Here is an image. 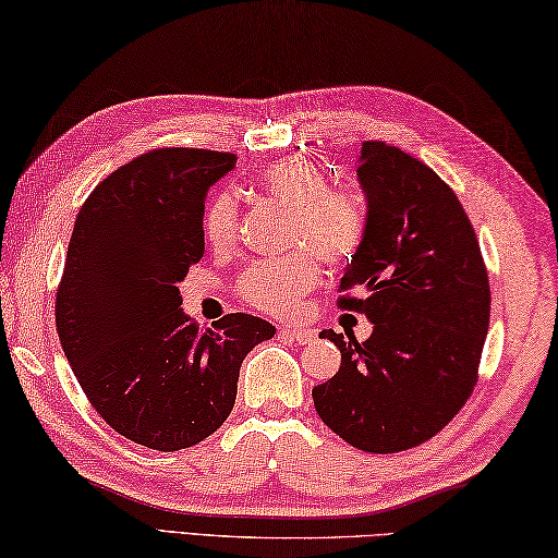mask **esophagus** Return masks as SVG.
Instances as JSON below:
<instances>
[{"label": "esophagus", "instance_id": "obj_1", "mask_svg": "<svg viewBox=\"0 0 558 558\" xmlns=\"http://www.w3.org/2000/svg\"><path fill=\"white\" fill-rule=\"evenodd\" d=\"M279 335H281V338H289V340L299 342V344H308V342L315 340V330H311V328H291V325H281Z\"/></svg>", "mask_w": 558, "mask_h": 558}]
</instances>
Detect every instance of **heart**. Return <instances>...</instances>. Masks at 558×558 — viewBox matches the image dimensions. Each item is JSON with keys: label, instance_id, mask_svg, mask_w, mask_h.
<instances>
[{"label": "heart", "instance_id": "b5f03b06", "mask_svg": "<svg viewBox=\"0 0 558 558\" xmlns=\"http://www.w3.org/2000/svg\"><path fill=\"white\" fill-rule=\"evenodd\" d=\"M255 189L291 214L289 245H306L328 265H344L360 252L366 235L362 198L332 189L328 174L306 157L271 162L255 177ZM238 198L218 192L206 206L204 235L214 250H228L238 240ZM320 281V267L310 252L250 265L238 281V293L257 311L291 315L301 299Z\"/></svg>", "mask_w": 558, "mask_h": 558}]
</instances>
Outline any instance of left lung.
I'll return each mask as SVG.
<instances>
[{"mask_svg":"<svg viewBox=\"0 0 558 558\" xmlns=\"http://www.w3.org/2000/svg\"><path fill=\"white\" fill-rule=\"evenodd\" d=\"M356 182L366 235L347 265L342 299L372 323L364 342L335 330L342 364L313 388L323 423L374 454L423 445L474 391L490 320V289L474 228L454 192L415 157L362 143Z\"/></svg>","mask_w":558,"mask_h":558,"instance_id":"8db88e82","label":"left lung"}]
</instances>
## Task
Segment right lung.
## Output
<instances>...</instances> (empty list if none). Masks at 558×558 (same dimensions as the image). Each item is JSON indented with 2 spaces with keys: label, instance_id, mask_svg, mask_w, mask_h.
I'll return each mask as SVG.
<instances>
[{
  "label": "right lung",
  "instance_id": "right-lung-1",
  "mask_svg": "<svg viewBox=\"0 0 558 558\" xmlns=\"http://www.w3.org/2000/svg\"><path fill=\"white\" fill-rule=\"evenodd\" d=\"M235 155L135 157L84 202L58 289L62 352L116 433L157 451L202 442L235 405L240 364L277 328L230 313L198 332L180 281L204 255V204Z\"/></svg>",
  "mask_w": 558,
  "mask_h": 558
}]
</instances>
